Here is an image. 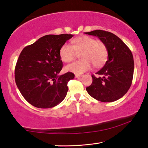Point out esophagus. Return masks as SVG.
<instances>
[{
	"instance_id": "obj_1",
	"label": "esophagus",
	"mask_w": 148,
	"mask_h": 148,
	"mask_svg": "<svg viewBox=\"0 0 148 148\" xmlns=\"http://www.w3.org/2000/svg\"><path fill=\"white\" fill-rule=\"evenodd\" d=\"M82 77V75H78V74L75 75V77H76V78H79V77Z\"/></svg>"
}]
</instances>
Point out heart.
I'll return each mask as SVG.
<instances>
[{
  "mask_svg": "<svg viewBox=\"0 0 148 148\" xmlns=\"http://www.w3.org/2000/svg\"><path fill=\"white\" fill-rule=\"evenodd\" d=\"M72 44H64L61 46L59 51L61 60L65 62H71L76 58L77 53H81L82 59L66 66L67 71L80 74L91 69L92 64L99 68L106 62L108 49L103 42L84 35L74 38Z\"/></svg>",
  "mask_w": 148,
  "mask_h": 148,
  "instance_id": "heart-1",
  "label": "heart"
}]
</instances>
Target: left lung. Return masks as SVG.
I'll return each instance as SVG.
<instances>
[{"mask_svg": "<svg viewBox=\"0 0 148 148\" xmlns=\"http://www.w3.org/2000/svg\"><path fill=\"white\" fill-rule=\"evenodd\" d=\"M85 33L98 37L106 45L108 55L104 66L96 73L100 77L92 75V82L87 91L99 101H116L127 93L132 84L134 66L132 52L112 32L95 30Z\"/></svg>", "mask_w": 148, "mask_h": 148, "instance_id": "8db88e82", "label": "left lung"}]
</instances>
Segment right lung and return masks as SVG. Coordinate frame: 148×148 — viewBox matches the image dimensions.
Returning <instances> with one entry per match:
<instances>
[{"mask_svg":"<svg viewBox=\"0 0 148 148\" xmlns=\"http://www.w3.org/2000/svg\"><path fill=\"white\" fill-rule=\"evenodd\" d=\"M72 34H48L26 46L15 68V80L25 99L38 108H49L63 101L67 84L74 77L71 72L59 75L62 68L59 51Z\"/></svg>","mask_w":148,"mask_h":148,"instance_id":"1","label":"right lung"}]
</instances>
